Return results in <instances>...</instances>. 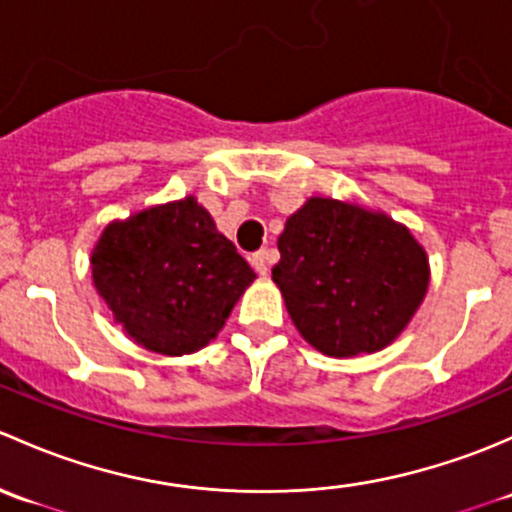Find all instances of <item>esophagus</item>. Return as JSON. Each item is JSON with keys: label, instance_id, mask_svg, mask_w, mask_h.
<instances>
[{"label": "esophagus", "instance_id": "1", "mask_svg": "<svg viewBox=\"0 0 512 512\" xmlns=\"http://www.w3.org/2000/svg\"><path fill=\"white\" fill-rule=\"evenodd\" d=\"M271 258H273V254L268 249H261V251H256V254H251V266L256 268L258 276H266L268 268H271Z\"/></svg>", "mask_w": 512, "mask_h": 512}]
</instances>
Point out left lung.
<instances>
[{
  "label": "left lung",
  "mask_w": 512,
  "mask_h": 512,
  "mask_svg": "<svg viewBox=\"0 0 512 512\" xmlns=\"http://www.w3.org/2000/svg\"><path fill=\"white\" fill-rule=\"evenodd\" d=\"M273 281L298 333L330 357L387 347L429 286L424 249L384 214L313 197L286 221Z\"/></svg>",
  "instance_id": "left-lung-1"
}]
</instances>
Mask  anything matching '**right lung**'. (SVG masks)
I'll use <instances>...</instances> for the list:
<instances>
[{"mask_svg":"<svg viewBox=\"0 0 512 512\" xmlns=\"http://www.w3.org/2000/svg\"><path fill=\"white\" fill-rule=\"evenodd\" d=\"M91 263L115 320L160 355H189L217 337L256 278L194 197L110 224Z\"/></svg>","mask_w":512,"mask_h":512,"instance_id":"right-lung-1","label":"right lung"}]
</instances>
